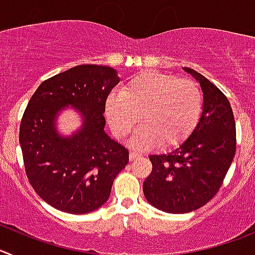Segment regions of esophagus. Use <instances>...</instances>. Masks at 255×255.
<instances>
[{
  "label": "esophagus",
  "instance_id": "obj_1",
  "mask_svg": "<svg viewBox=\"0 0 255 255\" xmlns=\"http://www.w3.org/2000/svg\"><path fill=\"white\" fill-rule=\"evenodd\" d=\"M139 157H141V154L137 153V152H134V151L129 152V160H130V161L137 160V158H139Z\"/></svg>",
  "mask_w": 255,
  "mask_h": 255
}]
</instances>
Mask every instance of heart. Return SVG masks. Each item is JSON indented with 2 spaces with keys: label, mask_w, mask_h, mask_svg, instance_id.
<instances>
[{
  "label": "heart",
  "mask_w": 255,
  "mask_h": 255,
  "mask_svg": "<svg viewBox=\"0 0 255 255\" xmlns=\"http://www.w3.org/2000/svg\"><path fill=\"white\" fill-rule=\"evenodd\" d=\"M203 109L204 94L196 82L160 71H143L121 93L109 95L106 113L117 137L129 134L141 118L144 125L132 138L137 148L157 143L161 148H172L192 134Z\"/></svg>",
  "instance_id": "b5f03b06"
}]
</instances>
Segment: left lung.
Wrapping results in <instances>:
<instances>
[{
	"label": "left lung",
	"instance_id": "1",
	"mask_svg": "<svg viewBox=\"0 0 255 255\" xmlns=\"http://www.w3.org/2000/svg\"><path fill=\"white\" fill-rule=\"evenodd\" d=\"M199 80L204 109L189 138L167 154L149 156L152 172L143 194L154 208L185 214L208 204L223 185L237 149V129L225 94L204 75L185 68Z\"/></svg>",
	"mask_w": 255,
	"mask_h": 255
}]
</instances>
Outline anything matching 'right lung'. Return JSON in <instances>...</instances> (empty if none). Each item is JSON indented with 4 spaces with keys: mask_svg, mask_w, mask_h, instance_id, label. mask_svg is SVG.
<instances>
[{
    "mask_svg": "<svg viewBox=\"0 0 255 255\" xmlns=\"http://www.w3.org/2000/svg\"><path fill=\"white\" fill-rule=\"evenodd\" d=\"M120 83L113 68L78 65L40 84L20 125L25 172L36 194L52 208L85 214L108 200L114 178L128 163V149L104 132L106 102ZM75 106L83 128L70 139L53 128L57 112Z\"/></svg>",
    "mask_w": 255,
    "mask_h": 255,
    "instance_id": "obj_1",
    "label": "right lung"
}]
</instances>
